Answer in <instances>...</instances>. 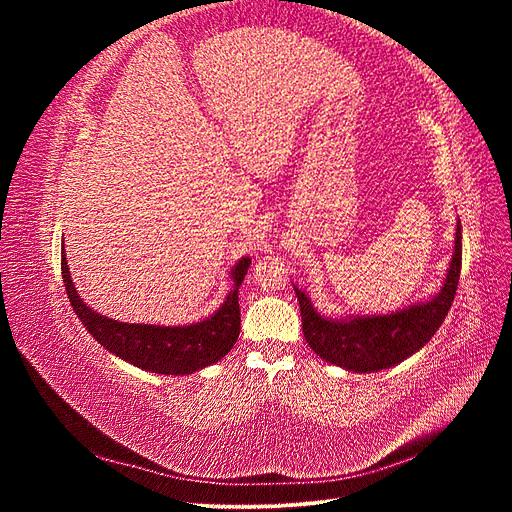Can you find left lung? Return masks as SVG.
<instances>
[{
    "label": "left lung",
    "mask_w": 512,
    "mask_h": 512,
    "mask_svg": "<svg viewBox=\"0 0 512 512\" xmlns=\"http://www.w3.org/2000/svg\"><path fill=\"white\" fill-rule=\"evenodd\" d=\"M461 273V224L455 230V250L444 284L436 297L418 301L391 314L324 316L305 290L294 286L301 307L303 335L320 359L354 374L395 367L421 350L436 335L453 305Z\"/></svg>",
    "instance_id": "8db88e82"
}]
</instances>
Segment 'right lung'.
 Here are the masks:
<instances>
[{"instance_id": "obj_1", "label": "right lung", "mask_w": 512, "mask_h": 512, "mask_svg": "<svg viewBox=\"0 0 512 512\" xmlns=\"http://www.w3.org/2000/svg\"><path fill=\"white\" fill-rule=\"evenodd\" d=\"M252 265L250 256H243L230 269V290L224 303L203 320L183 324V327H160V324H130L119 322L94 312L74 288L68 269L66 252H61V277L68 292L70 305L83 327L94 335L96 342L121 361L132 363L151 374L188 376L205 369L230 352L237 344L241 331L239 286Z\"/></svg>"}]
</instances>
